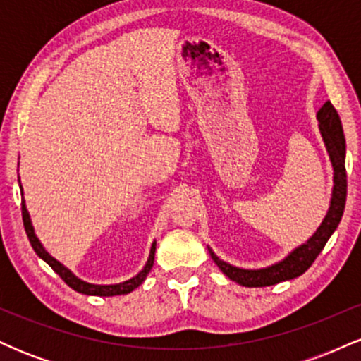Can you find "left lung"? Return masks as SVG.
I'll list each match as a JSON object with an SVG mask.
<instances>
[{"mask_svg":"<svg viewBox=\"0 0 361 361\" xmlns=\"http://www.w3.org/2000/svg\"><path fill=\"white\" fill-rule=\"evenodd\" d=\"M317 120L322 139H324L331 163H333L334 168V188L329 212H327L324 221H322L321 227L316 231V234L307 243L302 244L293 252H290L283 261L273 264V267L263 268V270H243V268L231 267L229 263H224L222 259H219L212 250H209L214 263L221 268L224 275L229 276L233 281H238L239 285H244V287H268V285H275L280 283V281L300 276L316 261L319 252L324 250L327 239L336 231L338 224L341 221L343 210H345L346 204L348 188L345 168V134H343V126L338 111L331 102H326L322 109L317 111Z\"/></svg>","mask_w":361,"mask_h":361,"instance_id":"8db88e82","label":"left lung"}]
</instances>
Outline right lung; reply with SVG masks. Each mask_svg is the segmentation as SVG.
I'll return each instance as SVG.
<instances>
[{
	"mask_svg": "<svg viewBox=\"0 0 361 361\" xmlns=\"http://www.w3.org/2000/svg\"><path fill=\"white\" fill-rule=\"evenodd\" d=\"M22 188V186H20ZM22 217H23V227H25V233L28 235V241H30L32 247H34V251L37 255L42 258L45 263L49 264V267L52 268L54 271L57 273V275L61 276L62 280L66 281V285H69L73 290H76V292L80 293H86V295H98V297H111V295H123V293H128L132 292L134 288H137L140 283H142L144 279L147 276V273L151 271L152 268V263H154V252H156V243H152V247H151V255H149V259L146 263V267H144V270L139 273V275H135L134 279L123 281V283H118V285H91V283H86V281H82L80 279H76V276L73 275L71 271L68 270V268H64L62 264L59 263L57 259H54L51 255H49L47 251L44 250L42 244H40L39 239H37V235L34 233V227H32V222H30V217H28V212H27V207H25V202L22 200Z\"/></svg>",
	"mask_w": 361,
	"mask_h": 361,
	"instance_id": "add662e5",
	"label": "right lung"
}]
</instances>
